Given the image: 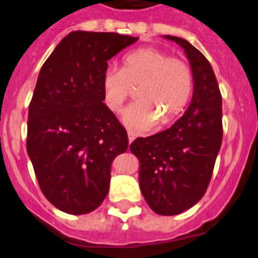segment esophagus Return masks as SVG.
<instances>
[{
	"label": "esophagus",
	"mask_w": 258,
	"mask_h": 258,
	"mask_svg": "<svg viewBox=\"0 0 258 258\" xmlns=\"http://www.w3.org/2000/svg\"><path fill=\"white\" fill-rule=\"evenodd\" d=\"M128 138H129V144H130V143L134 142V139H135V138H137V135H135V133H133L132 130H129V132H128Z\"/></svg>",
	"instance_id": "obj_1"
}]
</instances>
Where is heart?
Listing matches in <instances>:
<instances>
[{"label": "heart", "instance_id": "heart-1", "mask_svg": "<svg viewBox=\"0 0 258 258\" xmlns=\"http://www.w3.org/2000/svg\"><path fill=\"white\" fill-rule=\"evenodd\" d=\"M137 89L138 103L126 109L124 121L132 128L148 130L158 123L168 125L183 113L192 98L195 76L180 58L155 47H140L126 53L120 69H108L103 75L106 106L114 113Z\"/></svg>", "mask_w": 258, "mask_h": 258}]
</instances>
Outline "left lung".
I'll return each instance as SVG.
<instances>
[{"label": "left lung", "mask_w": 258, "mask_h": 258, "mask_svg": "<svg viewBox=\"0 0 258 258\" xmlns=\"http://www.w3.org/2000/svg\"><path fill=\"white\" fill-rule=\"evenodd\" d=\"M184 48L195 76L193 98L169 129L138 138L130 150L140 160L139 184L155 213L174 216L205 196L221 149L222 95L206 56L187 40L165 36Z\"/></svg>", "instance_id": "8db88e82"}]
</instances>
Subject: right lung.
I'll return each mask as SVG.
<instances>
[{
  "mask_svg": "<svg viewBox=\"0 0 258 258\" xmlns=\"http://www.w3.org/2000/svg\"><path fill=\"white\" fill-rule=\"evenodd\" d=\"M138 37L70 32L40 70L29 105L26 148L46 200L85 215L105 200L111 164L126 152V130L103 103L108 61Z\"/></svg>",
  "mask_w": 258,
  "mask_h": 258,
  "instance_id": "add662e5",
  "label": "right lung"
}]
</instances>
